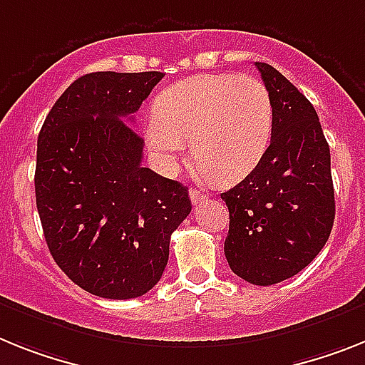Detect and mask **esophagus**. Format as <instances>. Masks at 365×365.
Returning a JSON list of instances; mask_svg holds the SVG:
<instances>
[{
  "mask_svg": "<svg viewBox=\"0 0 365 365\" xmlns=\"http://www.w3.org/2000/svg\"><path fill=\"white\" fill-rule=\"evenodd\" d=\"M189 198H191L192 204H202V202L206 200V195L197 191V189H191V191H189Z\"/></svg>",
  "mask_w": 365,
  "mask_h": 365,
  "instance_id": "esophagus-1",
  "label": "esophagus"
}]
</instances>
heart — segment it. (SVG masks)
<instances>
[{"mask_svg":"<svg viewBox=\"0 0 365 365\" xmlns=\"http://www.w3.org/2000/svg\"><path fill=\"white\" fill-rule=\"evenodd\" d=\"M272 122L271 94L258 78L198 73L159 94L146 140L165 174L176 173L191 140L202 178L235 182L263 158Z\"/></svg>","mask_w":365,"mask_h":365,"instance_id":"obj_1","label":"heart"}]
</instances>
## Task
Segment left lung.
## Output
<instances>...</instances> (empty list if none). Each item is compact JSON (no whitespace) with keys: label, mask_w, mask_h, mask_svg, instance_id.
I'll use <instances>...</instances> for the list:
<instances>
[{"label":"left lung","mask_w":365,"mask_h":365,"mask_svg":"<svg viewBox=\"0 0 365 365\" xmlns=\"http://www.w3.org/2000/svg\"><path fill=\"white\" fill-rule=\"evenodd\" d=\"M272 100L271 145L220 198L230 211L225 254L254 286L295 277L321 252L336 215L330 148L314 106L267 63H256Z\"/></svg>","instance_id":"left-lung-1"}]
</instances>
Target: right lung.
<instances>
[{
  "label": "right lung",
  "mask_w": 365,
  "mask_h": 365,
  "mask_svg": "<svg viewBox=\"0 0 365 365\" xmlns=\"http://www.w3.org/2000/svg\"><path fill=\"white\" fill-rule=\"evenodd\" d=\"M163 72H93L51 107L36 143L35 195L61 271L103 299L155 286L174 230L191 213L180 182L143 167V139L125 124Z\"/></svg>",
  "instance_id": "obj_1"
}]
</instances>
